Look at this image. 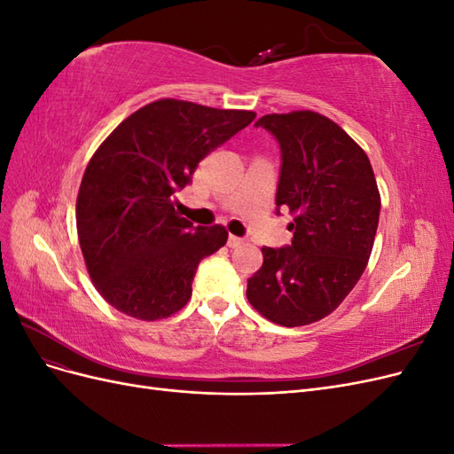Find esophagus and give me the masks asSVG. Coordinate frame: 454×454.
I'll list each match as a JSON object with an SVG mask.
<instances>
[{
  "mask_svg": "<svg viewBox=\"0 0 454 454\" xmlns=\"http://www.w3.org/2000/svg\"><path fill=\"white\" fill-rule=\"evenodd\" d=\"M242 244H244V239L235 237V235H229V240H227L229 248H239V246H242Z\"/></svg>",
  "mask_w": 454,
  "mask_h": 454,
  "instance_id": "obj_1",
  "label": "esophagus"
}]
</instances>
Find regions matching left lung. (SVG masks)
<instances>
[{"instance_id": "8db88e82", "label": "left lung", "mask_w": 454, "mask_h": 454, "mask_svg": "<svg viewBox=\"0 0 454 454\" xmlns=\"http://www.w3.org/2000/svg\"><path fill=\"white\" fill-rule=\"evenodd\" d=\"M280 145L277 212L295 217L292 246L261 248L248 301L267 320L297 327L332 314L358 284L379 225L380 195L365 151L316 112L263 115Z\"/></svg>"}]
</instances>
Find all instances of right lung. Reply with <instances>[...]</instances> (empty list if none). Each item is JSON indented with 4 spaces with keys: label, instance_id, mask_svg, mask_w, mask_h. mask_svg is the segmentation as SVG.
Here are the masks:
<instances>
[{
    "label": "right lung",
    "instance_id": "add662e5",
    "mask_svg": "<svg viewBox=\"0 0 454 454\" xmlns=\"http://www.w3.org/2000/svg\"><path fill=\"white\" fill-rule=\"evenodd\" d=\"M255 119L162 98L127 117L87 164L75 217L92 284L109 305L138 320L187 305L200 259L227 242L222 225L193 227L174 193L199 162Z\"/></svg>",
    "mask_w": 454,
    "mask_h": 454
}]
</instances>
